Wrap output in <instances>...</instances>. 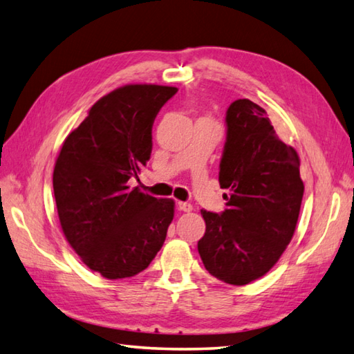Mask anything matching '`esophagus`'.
Returning a JSON list of instances; mask_svg holds the SVG:
<instances>
[{
  "instance_id": "34e87169",
  "label": "esophagus",
  "mask_w": 354,
  "mask_h": 354,
  "mask_svg": "<svg viewBox=\"0 0 354 354\" xmlns=\"http://www.w3.org/2000/svg\"><path fill=\"white\" fill-rule=\"evenodd\" d=\"M178 209L179 210H181V212H192V209H193V207H192V204L190 203H183V201H179V203H178Z\"/></svg>"
}]
</instances>
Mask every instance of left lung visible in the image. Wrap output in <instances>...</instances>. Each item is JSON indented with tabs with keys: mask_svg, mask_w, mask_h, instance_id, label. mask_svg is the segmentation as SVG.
I'll use <instances>...</instances> for the list:
<instances>
[{
	"mask_svg": "<svg viewBox=\"0 0 354 354\" xmlns=\"http://www.w3.org/2000/svg\"><path fill=\"white\" fill-rule=\"evenodd\" d=\"M225 122L219 184L228 190L227 209L201 210L205 233L198 252L214 278L245 286L264 276L292 241L304 183L296 150L279 140L258 104L232 102Z\"/></svg>",
	"mask_w": 354,
	"mask_h": 354,
	"instance_id": "1",
	"label": "left lung"
}]
</instances>
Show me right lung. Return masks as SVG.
Returning a JSON list of instances; mask_svg holds the SVG:
<instances>
[{
    "mask_svg": "<svg viewBox=\"0 0 354 354\" xmlns=\"http://www.w3.org/2000/svg\"><path fill=\"white\" fill-rule=\"evenodd\" d=\"M176 87L129 84L96 101L66 138L53 170L62 233L84 264L107 279L131 278L161 250L173 199L130 187L151 153V127Z\"/></svg>",
    "mask_w": 354,
    "mask_h": 354,
    "instance_id": "1",
    "label": "right lung"
}]
</instances>
